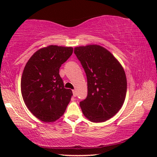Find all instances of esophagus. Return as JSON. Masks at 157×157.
I'll return each mask as SVG.
<instances>
[{"mask_svg":"<svg viewBox=\"0 0 157 157\" xmlns=\"http://www.w3.org/2000/svg\"><path fill=\"white\" fill-rule=\"evenodd\" d=\"M73 96L74 97H75L76 95H77V94H76V91H75V90H73Z\"/></svg>","mask_w":157,"mask_h":157,"instance_id":"1","label":"esophagus"}]
</instances>
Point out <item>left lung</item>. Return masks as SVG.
Instances as JSON below:
<instances>
[{"label": "left lung", "mask_w": 157, "mask_h": 157, "mask_svg": "<svg viewBox=\"0 0 157 157\" xmlns=\"http://www.w3.org/2000/svg\"><path fill=\"white\" fill-rule=\"evenodd\" d=\"M84 69L88 94L79 102L82 113L89 121L102 123L118 113L127 93V78L123 66L115 57L99 45L74 48Z\"/></svg>", "instance_id": "1"}]
</instances>
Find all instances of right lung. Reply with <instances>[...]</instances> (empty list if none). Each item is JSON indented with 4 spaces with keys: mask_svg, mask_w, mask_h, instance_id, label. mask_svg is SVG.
<instances>
[{
    "mask_svg": "<svg viewBox=\"0 0 157 157\" xmlns=\"http://www.w3.org/2000/svg\"><path fill=\"white\" fill-rule=\"evenodd\" d=\"M73 51L72 47L50 45L37 50L26 63L21 78V94L28 109L40 121H57L70 102L73 92L64 88L59 68Z\"/></svg>",
    "mask_w": 157,
    "mask_h": 157,
    "instance_id": "add662e5",
    "label": "right lung"
}]
</instances>
